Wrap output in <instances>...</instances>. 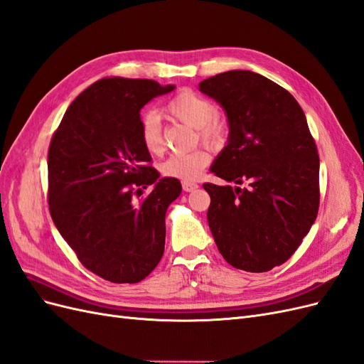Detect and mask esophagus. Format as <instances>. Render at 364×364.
Wrapping results in <instances>:
<instances>
[{"label": "esophagus", "instance_id": "1", "mask_svg": "<svg viewBox=\"0 0 364 364\" xmlns=\"http://www.w3.org/2000/svg\"><path fill=\"white\" fill-rule=\"evenodd\" d=\"M182 188H183V191H186V193H191V191H194V190L199 188V185H197L196 182L183 181V182H182Z\"/></svg>", "mask_w": 364, "mask_h": 364}]
</instances>
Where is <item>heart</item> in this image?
I'll list each match as a JSON object with an SVG mask.
<instances>
[{
	"label": "heart",
	"mask_w": 364,
	"mask_h": 364,
	"mask_svg": "<svg viewBox=\"0 0 364 364\" xmlns=\"http://www.w3.org/2000/svg\"><path fill=\"white\" fill-rule=\"evenodd\" d=\"M171 117L182 121L199 132L202 141L208 144H220L226 136V123L215 115V106L208 98L191 92L183 91L176 95L174 98L165 106ZM139 139L144 149L158 155L162 151V134L161 124L158 117L153 112H147L139 119ZM209 162V156L205 150H193L186 153H176L168 159H165L162 164V173L168 178L182 179V181H193L199 178L202 170Z\"/></svg>",
	"instance_id": "1"
}]
</instances>
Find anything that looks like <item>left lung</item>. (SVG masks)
I'll use <instances>...</instances> for the list:
<instances>
[{"label": "left lung", "instance_id": "left-lung-1", "mask_svg": "<svg viewBox=\"0 0 364 364\" xmlns=\"http://www.w3.org/2000/svg\"><path fill=\"white\" fill-rule=\"evenodd\" d=\"M199 90L222 106L229 126L209 171L235 185L203 183L217 249L235 269L272 270L299 247L318 209V156L305 114L289 91L253 71L217 74Z\"/></svg>", "mask_w": 364, "mask_h": 364}]
</instances>
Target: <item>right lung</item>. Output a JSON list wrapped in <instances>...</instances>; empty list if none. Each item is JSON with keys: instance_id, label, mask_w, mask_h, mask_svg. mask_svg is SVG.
Instances as JSON below:
<instances>
[{"instance_id": "right-lung-1", "label": "right lung", "mask_w": 364, "mask_h": 364, "mask_svg": "<svg viewBox=\"0 0 364 364\" xmlns=\"http://www.w3.org/2000/svg\"><path fill=\"white\" fill-rule=\"evenodd\" d=\"M174 87L147 79L98 80L70 105L51 139L53 222L83 266L106 281L139 282L162 258L165 214L182 185L149 165L139 112ZM149 184L152 193L136 200Z\"/></svg>"}]
</instances>
